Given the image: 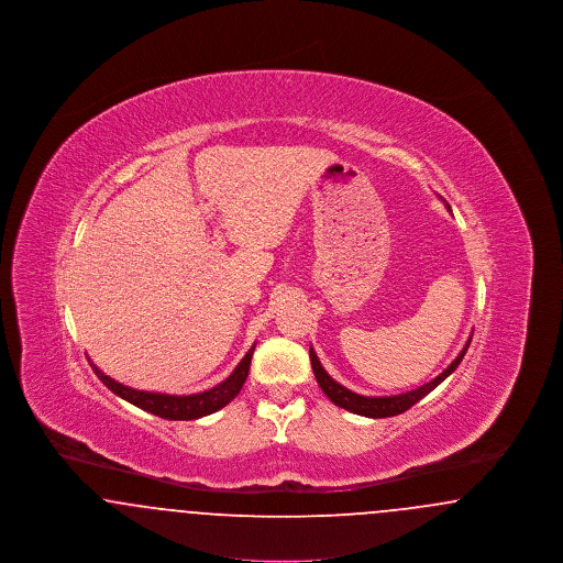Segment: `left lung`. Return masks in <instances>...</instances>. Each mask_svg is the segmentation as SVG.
<instances>
[{
  "label": "left lung",
  "instance_id": "1",
  "mask_svg": "<svg viewBox=\"0 0 563 563\" xmlns=\"http://www.w3.org/2000/svg\"><path fill=\"white\" fill-rule=\"evenodd\" d=\"M450 209V207H448ZM473 335L468 338L466 346L460 350V354L452 361V365L443 372V374L437 375L434 379L427 382L424 386L416 388V390H409V393H402V395H395V397H363V395H356L349 388H344L342 384H338L331 375L327 374L322 369L321 361L317 356L314 349H310V363H312V372L314 377L319 382V386L322 388V393L331 399V402H335L338 407L342 409H349L352 413H358V416H365V418H390V416H399L402 411H407L411 405L424 399L429 393H432L448 375H452L455 372V367L460 365V361L464 358L468 344H471Z\"/></svg>",
  "mask_w": 563,
  "mask_h": 563
}]
</instances>
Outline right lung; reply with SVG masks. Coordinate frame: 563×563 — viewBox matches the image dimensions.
Returning a JSON list of instances; mask_svg holds the SVG:
<instances>
[{"mask_svg": "<svg viewBox=\"0 0 563 563\" xmlns=\"http://www.w3.org/2000/svg\"><path fill=\"white\" fill-rule=\"evenodd\" d=\"M253 350H255V346L244 354V358L236 365V369L232 372V375H228L221 384H217L211 390H205V393H198V395H186V397L134 390V388H129V386L111 379L95 363H90V365H92V372L108 386L113 395H118L124 401L133 402L134 407H141L143 411H150V413L164 418V420H196V418L209 416V413H214L217 409L225 407L241 393L242 384L246 382L249 367H251Z\"/></svg>", "mask_w": 563, "mask_h": 563, "instance_id": "1", "label": "right lung"}]
</instances>
